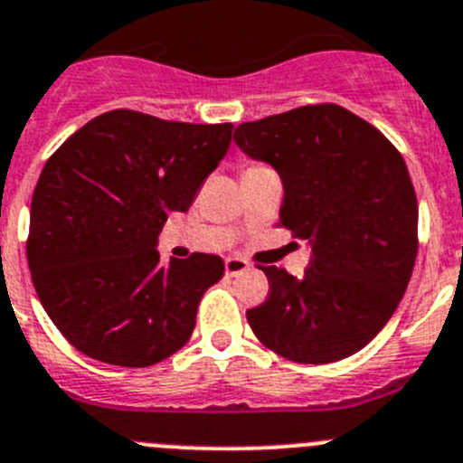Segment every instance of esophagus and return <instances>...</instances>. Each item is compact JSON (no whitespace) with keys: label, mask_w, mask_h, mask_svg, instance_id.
<instances>
[{"label":"esophagus","mask_w":463,"mask_h":463,"mask_svg":"<svg viewBox=\"0 0 463 463\" xmlns=\"http://www.w3.org/2000/svg\"><path fill=\"white\" fill-rule=\"evenodd\" d=\"M250 264L241 258H228L226 260V273L228 276H240V273L249 271Z\"/></svg>","instance_id":"34e87169"}]
</instances>
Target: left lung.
<instances>
[{"label": "left lung", "instance_id": "1", "mask_svg": "<svg viewBox=\"0 0 463 463\" xmlns=\"http://www.w3.org/2000/svg\"><path fill=\"white\" fill-rule=\"evenodd\" d=\"M235 145L276 169L280 226L312 249L303 278L262 267L269 296L246 312L250 330L300 364L351 357L387 326L414 271L419 203L405 160L335 103L240 124Z\"/></svg>", "mask_w": 463, "mask_h": 463}]
</instances>
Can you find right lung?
Listing matches in <instances>:
<instances>
[{"label":"right lung","instance_id":"obj_1","mask_svg":"<svg viewBox=\"0 0 463 463\" xmlns=\"http://www.w3.org/2000/svg\"><path fill=\"white\" fill-rule=\"evenodd\" d=\"M232 124L165 122L136 110L90 119L47 160L31 199V280L76 351L115 366L158 364L192 336L223 260L160 262L169 213H187L231 146Z\"/></svg>","mask_w":463,"mask_h":463}]
</instances>
